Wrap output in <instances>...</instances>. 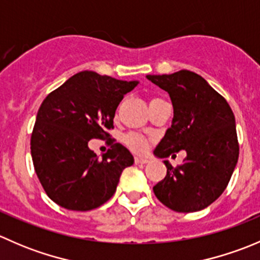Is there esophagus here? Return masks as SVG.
<instances>
[{
  "mask_svg": "<svg viewBox=\"0 0 260 260\" xmlns=\"http://www.w3.org/2000/svg\"><path fill=\"white\" fill-rule=\"evenodd\" d=\"M135 162L136 165H146L148 164V158H146V157H135Z\"/></svg>",
  "mask_w": 260,
  "mask_h": 260,
  "instance_id": "obj_1",
  "label": "esophagus"
}]
</instances>
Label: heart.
I'll list each match as a JSON object with an SVG mask.
<instances>
[{"label":"heart","mask_w":260,"mask_h":260,"mask_svg":"<svg viewBox=\"0 0 260 260\" xmlns=\"http://www.w3.org/2000/svg\"><path fill=\"white\" fill-rule=\"evenodd\" d=\"M124 143L129 147L132 151L135 152H145L147 146H148V141L143 135H140V133H136V132H131L128 135L124 136L123 138Z\"/></svg>","instance_id":"b5f03b06"}]
</instances>
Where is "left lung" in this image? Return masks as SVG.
I'll use <instances>...</instances> for the list:
<instances>
[{
    "instance_id": "8db88e82",
    "label": "left lung",
    "mask_w": 260,
    "mask_h": 260,
    "mask_svg": "<svg viewBox=\"0 0 260 260\" xmlns=\"http://www.w3.org/2000/svg\"><path fill=\"white\" fill-rule=\"evenodd\" d=\"M171 98L172 124L153 154L166 158L186 151L182 165L164 161L167 175L153 187L156 198L171 210L193 212L208 208L226 188L239 157L235 117L232 108L196 73L147 75Z\"/></svg>"
}]
</instances>
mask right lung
<instances>
[{
  "label": "right lung",
  "mask_w": 260,
  "mask_h": 260,
  "mask_svg": "<svg viewBox=\"0 0 260 260\" xmlns=\"http://www.w3.org/2000/svg\"><path fill=\"white\" fill-rule=\"evenodd\" d=\"M137 84L85 70L44 99L31 135V156L44 190L57 205L88 211L114 195L133 156L113 143L99 159L88 142L109 137L118 104Z\"/></svg>",
  "instance_id": "1"
}]
</instances>
